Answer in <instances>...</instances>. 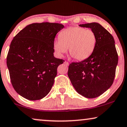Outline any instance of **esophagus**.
I'll use <instances>...</instances> for the list:
<instances>
[{"mask_svg": "<svg viewBox=\"0 0 127 127\" xmlns=\"http://www.w3.org/2000/svg\"><path fill=\"white\" fill-rule=\"evenodd\" d=\"M64 63H65V64H66V65H69V63L68 62H67V61H65L64 62Z\"/></svg>", "mask_w": 127, "mask_h": 127, "instance_id": "obj_1", "label": "esophagus"}]
</instances>
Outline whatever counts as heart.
Here are the masks:
<instances>
[{
  "label": "heart",
  "instance_id": "obj_1",
  "mask_svg": "<svg viewBox=\"0 0 127 127\" xmlns=\"http://www.w3.org/2000/svg\"><path fill=\"white\" fill-rule=\"evenodd\" d=\"M96 43L95 32L83 27H70L59 34V39L54 43V48L61 56L69 48L70 55L78 61L86 60L93 53Z\"/></svg>",
  "mask_w": 127,
  "mask_h": 127
}]
</instances>
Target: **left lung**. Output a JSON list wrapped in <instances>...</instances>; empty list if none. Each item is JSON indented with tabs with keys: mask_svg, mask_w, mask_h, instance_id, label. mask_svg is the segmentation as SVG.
I'll return each instance as SVG.
<instances>
[{
	"mask_svg": "<svg viewBox=\"0 0 127 127\" xmlns=\"http://www.w3.org/2000/svg\"><path fill=\"white\" fill-rule=\"evenodd\" d=\"M95 32L96 43L92 54L82 61L72 62L67 74L76 91L87 98H96L113 83L118 54L113 36L96 22L79 25Z\"/></svg>",
	"mask_w": 127,
	"mask_h": 127,
	"instance_id": "8db88e82",
	"label": "left lung"
}]
</instances>
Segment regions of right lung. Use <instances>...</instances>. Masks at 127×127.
Listing matches in <instances>:
<instances>
[{"mask_svg":"<svg viewBox=\"0 0 127 127\" xmlns=\"http://www.w3.org/2000/svg\"><path fill=\"white\" fill-rule=\"evenodd\" d=\"M64 26L33 23L14 36L7 56V66L14 89L28 100H39L49 93L65 61L54 57L55 37Z\"/></svg>","mask_w":127,"mask_h":127,"instance_id":"obj_1","label":"right lung"}]
</instances>
